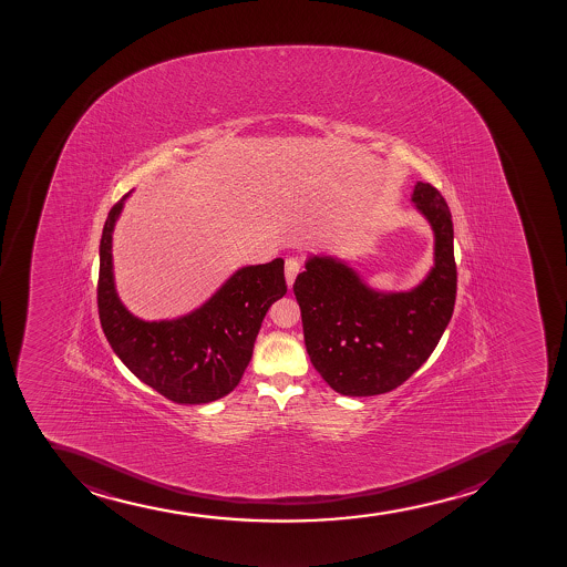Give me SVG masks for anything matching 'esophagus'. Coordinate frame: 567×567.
<instances>
[{"label":"esophagus","instance_id":"1","mask_svg":"<svg viewBox=\"0 0 567 567\" xmlns=\"http://www.w3.org/2000/svg\"><path fill=\"white\" fill-rule=\"evenodd\" d=\"M298 272H300V261H298L297 257H289V259H286L287 286H292V281L297 278Z\"/></svg>","mask_w":567,"mask_h":567}]
</instances>
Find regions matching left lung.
<instances>
[{"label": "left lung", "mask_w": 567, "mask_h": 567, "mask_svg": "<svg viewBox=\"0 0 567 567\" xmlns=\"http://www.w3.org/2000/svg\"><path fill=\"white\" fill-rule=\"evenodd\" d=\"M412 202L435 233V265L412 291H373L347 262L319 256L292 286L311 364L338 394L364 398L400 386L435 351L452 319V213L430 183H416Z\"/></svg>", "instance_id": "left-lung-1"}]
</instances>
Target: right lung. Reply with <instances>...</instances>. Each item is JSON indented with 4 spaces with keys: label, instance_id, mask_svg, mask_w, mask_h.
I'll list each match as a JSON object with an SVG mask.
<instances>
[{
    "label": "right lung",
    "instance_id": "obj_1",
    "mask_svg": "<svg viewBox=\"0 0 567 567\" xmlns=\"http://www.w3.org/2000/svg\"><path fill=\"white\" fill-rule=\"evenodd\" d=\"M125 199L110 209L102 229L96 302L104 336L140 381L173 403L220 400L239 384L262 319L287 292L284 259L237 270L188 316L142 321L121 305L112 270V233Z\"/></svg>",
    "mask_w": 567,
    "mask_h": 567
}]
</instances>
